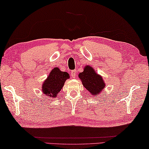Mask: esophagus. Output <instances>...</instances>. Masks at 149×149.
I'll list each match as a JSON object with an SVG mask.
<instances>
[{
  "mask_svg": "<svg viewBox=\"0 0 149 149\" xmlns=\"http://www.w3.org/2000/svg\"><path fill=\"white\" fill-rule=\"evenodd\" d=\"M70 75H71V77L72 78H75L77 75V73H76V70H73L71 71V73H70Z\"/></svg>",
  "mask_w": 149,
  "mask_h": 149,
  "instance_id": "1",
  "label": "esophagus"
}]
</instances>
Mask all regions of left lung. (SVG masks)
Masks as SVG:
<instances>
[{
	"instance_id": "left-lung-1",
	"label": "left lung",
	"mask_w": 149,
	"mask_h": 149,
	"mask_svg": "<svg viewBox=\"0 0 149 149\" xmlns=\"http://www.w3.org/2000/svg\"><path fill=\"white\" fill-rule=\"evenodd\" d=\"M79 77L83 86L94 96H97L105 87L104 82L101 76L96 74L93 68L88 65L86 66L83 72L79 73Z\"/></svg>"
}]
</instances>
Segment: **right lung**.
<instances>
[{"label": "right lung", "instance_id": "obj_1", "mask_svg": "<svg viewBox=\"0 0 149 149\" xmlns=\"http://www.w3.org/2000/svg\"><path fill=\"white\" fill-rule=\"evenodd\" d=\"M68 79H69V73L61 71L57 67L54 68L43 82L42 86L43 94L47 96L56 97Z\"/></svg>", "mask_w": 149, "mask_h": 149}]
</instances>
